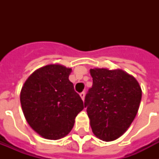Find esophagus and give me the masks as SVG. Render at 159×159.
Here are the masks:
<instances>
[{"instance_id": "esophagus-1", "label": "esophagus", "mask_w": 159, "mask_h": 159, "mask_svg": "<svg viewBox=\"0 0 159 159\" xmlns=\"http://www.w3.org/2000/svg\"><path fill=\"white\" fill-rule=\"evenodd\" d=\"M80 97H81V98H82V100H84L85 98V92H82L80 93Z\"/></svg>"}]
</instances>
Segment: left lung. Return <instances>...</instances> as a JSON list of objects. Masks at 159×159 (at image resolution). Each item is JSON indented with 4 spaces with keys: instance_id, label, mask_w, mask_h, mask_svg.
<instances>
[{
    "instance_id": "left-lung-1",
    "label": "left lung",
    "mask_w": 159,
    "mask_h": 159,
    "mask_svg": "<svg viewBox=\"0 0 159 159\" xmlns=\"http://www.w3.org/2000/svg\"><path fill=\"white\" fill-rule=\"evenodd\" d=\"M92 87L86 95L84 107L92 132L103 141L123 134L135 118L142 91L137 80L121 69L90 70Z\"/></svg>"
}]
</instances>
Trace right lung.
I'll return each instance as SVG.
<instances>
[{
	"label": "right lung",
	"mask_w": 159,
	"mask_h": 159,
	"mask_svg": "<svg viewBox=\"0 0 159 159\" xmlns=\"http://www.w3.org/2000/svg\"><path fill=\"white\" fill-rule=\"evenodd\" d=\"M71 68L60 64L40 67L26 80L20 92L24 116L43 138L59 139L74 125L84 108L83 102L68 79Z\"/></svg>",
	"instance_id": "right-lung-1"
}]
</instances>
